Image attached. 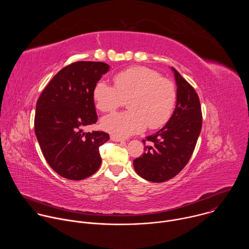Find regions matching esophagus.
Here are the masks:
<instances>
[{"instance_id": "obj_1", "label": "esophagus", "mask_w": 249, "mask_h": 249, "mask_svg": "<svg viewBox=\"0 0 249 249\" xmlns=\"http://www.w3.org/2000/svg\"><path fill=\"white\" fill-rule=\"evenodd\" d=\"M110 139H111L112 141H114V142H124V139H122V138H120V137H117V136H115V135H111V136H110Z\"/></svg>"}]
</instances>
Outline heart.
<instances>
[{
    "label": "heart",
    "mask_w": 249,
    "mask_h": 249,
    "mask_svg": "<svg viewBox=\"0 0 249 249\" xmlns=\"http://www.w3.org/2000/svg\"><path fill=\"white\" fill-rule=\"evenodd\" d=\"M114 86L99 81L92 90L96 108L110 112L128 99V111L111 113L101 120L102 128L115 136L128 137L162 127L170 118L176 102L174 85L161 78L157 71L146 67H132L113 77Z\"/></svg>",
    "instance_id": "b5f03b06"
}]
</instances>
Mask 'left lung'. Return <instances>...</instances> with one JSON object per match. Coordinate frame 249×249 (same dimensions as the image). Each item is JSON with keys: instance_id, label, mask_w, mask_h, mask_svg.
<instances>
[{"instance_id": "left-lung-1", "label": "left lung", "mask_w": 249, "mask_h": 249, "mask_svg": "<svg viewBox=\"0 0 249 249\" xmlns=\"http://www.w3.org/2000/svg\"><path fill=\"white\" fill-rule=\"evenodd\" d=\"M177 86L176 105L168 122L143 143L145 153L134 160L135 171L148 181L164 182L189 161L202 128L201 105L193 87L171 68Z\"/></svg>"}]
</instances>
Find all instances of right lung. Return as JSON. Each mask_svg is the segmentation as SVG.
Here are the masks:
<instances>
[{
  "instance_id": "add662e5",
  "label": "right lung",
  "mask_w": 249,
  "mask_h": 249,
  "mask_svg": "<svg viewBox=\"0 0 249 249\" xmlns=\"http://www.w3.org/2000/svg\"><path fill=\"white\" fill-rule=\"evenodd\" d=\"M108 70L102 62L70 64L54 76L37 100L35 135L46 161L64 178L85 179L101 164L99 147L109 135L85 133L84 128L97 121L92 90Z\"/></svg>"
}]
</instances>
